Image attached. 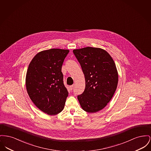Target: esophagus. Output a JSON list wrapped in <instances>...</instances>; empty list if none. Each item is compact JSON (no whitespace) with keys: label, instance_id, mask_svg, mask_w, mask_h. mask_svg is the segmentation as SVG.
Instances as JSON below:
<instances>
[{"label":"esophagus","instance_id":"34e87169","mask_svg":"<svg viewBox=\"0 0 151 151\" xmlns=\"http://www.w3.org/2000/svg\"><path fill=\"white\" fill-rule=\"evenodd\" d=\"M73 85H72V86H70V90H72L73 89Z\"/></svg>","mask_w":151,"mask_h":151}]
</instances>
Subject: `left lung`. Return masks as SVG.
<instances>
[{"instance_id": "obj_1", "label": "left lung", "mask_w": 151, "mask_h": 151, "mask_svg": "<svg viewBox=\"0 0 151 151\" xmlns=\"http://www.w3.org/2000/svg\"><path fill=\"white\" fill-rule=\"evenodd\" d=\"M84 75L86 88L78 96L82 109L89 113L98 112L113 97L118 83L115 63L103 49L87 47L73 50Z\"/></svg>"}]
</instances>
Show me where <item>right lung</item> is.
<instances>
[{
	"mask_svg": "<svg viewBox=\"0 0 151 151\" xmlns=\"http://www.w3.org/2000/svg\"><path fill=\"white\" fill-rule=\"evenodd\" d=\"M68 50L53 48L37 53L28 65L27 93L34 104L49 115L61 112L68 92L63 83L62 67Z\"/></svg>",
	"mask_w": 151,
	"mask_h": 151,
	"instance_id": "add662e5",
	"label": "right lung"
}]
</instances>
